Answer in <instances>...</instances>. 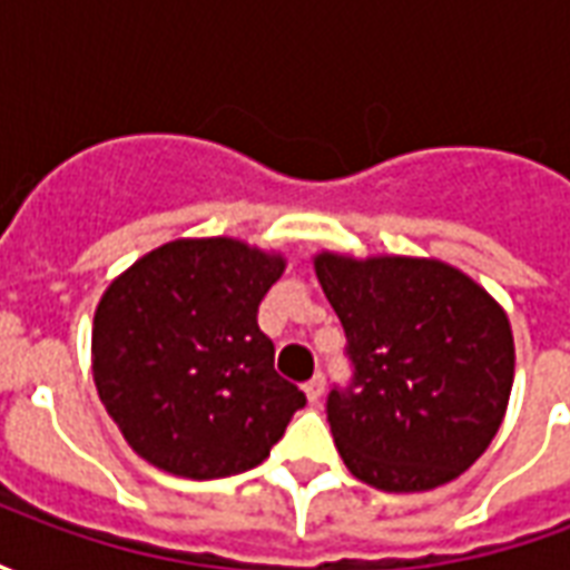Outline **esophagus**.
Returning a JSON list of instances; mask_svg holds the SVG:
<instances>
[{
    "mask_svg": "<svg viewBox=\"0 0 570 570\" xmlns=\"http://www.w3.org/2000/svg\"><path fill=\"white\" fill-rule=\"evenodd\" d=\"M323 375L321 372H317V375H314V379H311L308 384H305V396H308L311 403H321V396H323Z\"/></svg>",
    "mask_w": 570,
    "mask_h": 570,
    "instance_id": "esophagus-1",
    "label": "esophagus"
}]
</instances>
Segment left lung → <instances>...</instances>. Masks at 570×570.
<instances>
[{"instance_id":"8db88e82","label":"left lung","mask_w":570,"mask_h":570,"mask_svg":"<svg viewBox=\"0 0 570 570\" xmlns=\"http://www.w3.org/2000/svg\"><path fill=\"white\" fill-rule=\"evenodd\" d=\"M354 379L326 419L345 466L372 489L430 491L489 449L513 387V330L482 286L440 259L317 253Z\"/></svg>"}]
</instances>
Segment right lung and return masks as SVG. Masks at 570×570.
I'll use <instances>...</instances> for the list:
<instances>
[{
	"label": "right lung",
	"instance_id": "right-lung-1",
	"mask_svg": "<svg viewBox=\"0 0 570 570\" xmlns=\"http://www.w3.org/2000/svg\"><path fill=\"white\" fill-rule=\"evenodd\" d=\"M281 253L179 237L106 286L94 314L97 394L134 452L164 473L223 479L262 464L305 394L274 372L256 314Z\"/></svg>",
	"mask_w": 570,
	"mask_h": 570
}]
</instances>
